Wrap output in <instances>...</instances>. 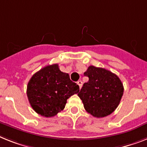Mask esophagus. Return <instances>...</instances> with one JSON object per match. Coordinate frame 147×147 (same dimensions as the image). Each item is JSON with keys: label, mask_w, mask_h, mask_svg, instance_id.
I'll list each match as a JSON object with an SVG mask.
<instances>
[{"label": "esophagus", "mask_w": 147, "mask_h": 147, "mask_svg": "<svg viewBox=\"0 0 147 147\" xmlns=\"http://www.w3.org/2000/svg\"><path fill=\"white\" fill-rule=\"evenodd\" d=\"M77 84H78V86H79L80 89H81V87H82V84H83V83H82V81H78L77 82Z\"/></svg>", "instance_id": "34e87169"}]
</instances>
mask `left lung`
Here are the masks:
<instances>
[{"label":"left lung","mask_w":147,"mask_h":147,"mask_svg":"<svg viewBox=\"0 0 147 147\" xmlns=\"http://www.w3.org/2000/svg\"><path fill=\"white\" fill-rule=\"evenodd\" d=\"M89 78L78 96L85 110L95 117H107L119 105L123 85L117 75L103 68L90 66L84 73Z\"/></svg>","instance_id":"left-lung-1"}]
</instances>
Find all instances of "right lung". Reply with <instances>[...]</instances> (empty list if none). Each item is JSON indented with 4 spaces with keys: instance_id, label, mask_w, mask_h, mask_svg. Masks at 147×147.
Masks as SVG:
<instances>
[{
    "instance_id": "right-lung-1",
    "label": "right lung",
    "mask_w": 147,
    "mask_h": 147,
    "mask_svg": "<svg viewBox=\"0 0 147 147\" xmlns=\"http://www.w3.org/2000/svg\"><path fill=\"white\" fill-rule=\"evenodd\" d=\"M79 92V86L63 72L58 64L49 65L36 72L27 87L30 104L39 115L51 117L64 109L66 101Z\"/></svg>"
}]
</instances>
